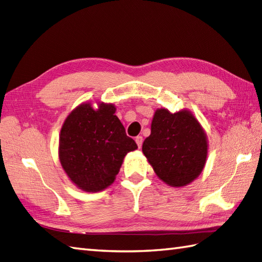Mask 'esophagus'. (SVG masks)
Returning a JSON list of instances; mask_svg holds the SVG:
<instances>
[{
	"label": "esophagus",
	"instance_id": "1",
	"mask_svg": "<svg viewBox=\"0 0 262 262\" xmlns=\"http://www.w3.org/2000/svg\"><path fill=\"white\" fill-rule=\"evenodd\" d=\"M135 142H136V144H137V146H138V147H142V144H143V137H142V136H137V137L135 138Z\"/></svg>",
	"mask_w": 262,
	"mask_h": 262
}]
</instances>
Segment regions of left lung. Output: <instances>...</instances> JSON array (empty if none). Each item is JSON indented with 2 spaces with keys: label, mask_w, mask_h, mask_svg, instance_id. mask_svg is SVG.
<instances>
[{
  "label": "left lung",
  "mask_w": 262,
  "mask_h": 262,
  "mask_svg": "<svg viewBox=\"0 0 262 262\" xmlns=\"http://www.w3.org/2000/svg\"><path fill=\"white\" fill-rule=\"evenodd\" d=\"M142 151L161 180L183 187L202 173L208 153L207 136L191 111L172 114L161 108L154 113L151 135Z\"/></svg>",
  "instance_id": "left-lung-1"
}]
</instances>
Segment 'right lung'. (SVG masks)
<instances>
[{
    "instance_id": "add662e5",
    "label": "right lung",
    "mask_w": 262,
    "mask_h": 262,
    "mask_svg": "<svg viewBox=\"0 0 262 262\" xmlns=\"http://www.w3.org/2000/svg\"><path fill=\"white\" fill-rule=\"evenodd\" d=\"M113 103H81L66 117L59 134L58 157L65 173L86 192L109 187L127 153L137 145L126 135Z\"/></svg>"
}]
</instances>
